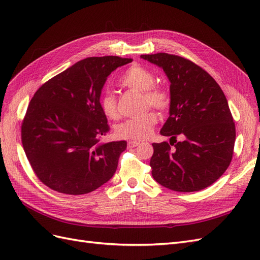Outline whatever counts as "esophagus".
<instances>
[{
    "instance_id": "34e87169",
    "label": "esophagus",
    "mask_w": 260,
    "mask_h": 260,
    "mask_svg": "<svg viewBox=\"0 0 260 260\" xmlns=\"http://www.w3.org/2000/svg\"><path fill=\"white\" fill-rule=\"evenodd\" d=\"M139 144H140V142H138V141H129V142H128L129 147H136Z\"/></svg>"
}]
</instances>
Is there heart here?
Instances as JSON below:
<instances>
[{"mask_svg":"<svg viewBox=\"0 0 260 260\" xmlns=\"http://www.w3.org/2000/svg\"><path fill=\"white\" fill-rule=\"evenodd\" d=\"M155 82V76L141 66L130 67L125 70L119 80L122 86L142 93V103L145 108L151 106L157 111L164 112L170 105V94L162 86L156 85ZM101 108L109 119H117L119 116L116 98L111 92H106L102 96ZM156 123L157 115L154 112H147L142 116L131 118L118 124L115 131L117 137L121 139L142 141L151 137Z\"/></svg>","mask_w":260,"mask_h":260,"instance_id":"1","label":"heart"}]
</instances>
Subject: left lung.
<instances>
[{
	"instance_id": "1",
	"label": "left lung",
	"mask_w": 260,
	"mask_h": 260,
	"mask_svg": "<svg viewBox=\"0 0 260 260\" xmlns=\"http://www.w3.org/2000/svg\"><path fill=\"white\" fill-rule=\"evenodd\" d=\"M141 57L162 68L170 81L169 117L160 130L170 142L153 143L152 176L172 191L203 190L232 160L235 124L224 93L207 72L184 57L167 53ZM178 135L182 143L176 142Z\"/></svg>"
}]
</instances>
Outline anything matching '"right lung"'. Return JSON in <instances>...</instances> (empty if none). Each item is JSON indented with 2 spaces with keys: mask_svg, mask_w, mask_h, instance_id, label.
Masks as SVG:
<instances>
[{
  "mask_svg": "<svg viewBox=\"0 0 260 260\" xmlns=\"http://www.w3.org/2000/svg\"><path fill=\"white\" fill-rule=\"evenodd\" d=\"M88 57L42 84L21 124V142L38 179L52 190L81 195L111 179L125 141L103 143L109 131L100 98L107 77L131 62Z\"/></svg>",
  "mask_w": 260,
  "mask_h": 260,
  "instance_id": "right-lung-1",
  "label": "right lung"
}]
</instances>
